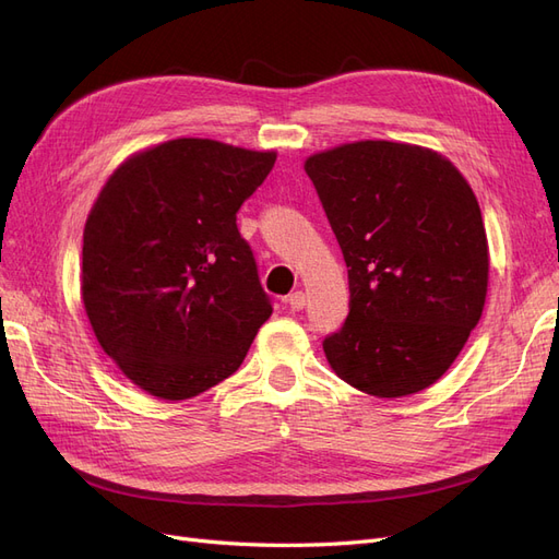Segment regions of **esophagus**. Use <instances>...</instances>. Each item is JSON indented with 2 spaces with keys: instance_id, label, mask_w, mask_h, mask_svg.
<instances>
[{
  "instance_id": "esophagus-1",
  "label": "esophagus",
  "mask_w": 559,
  "mask_h": 559,
  "mask_svg": "<svg viewBox=\"0 0 559 559\" xmlns=\"http://www.w3.org/2000/svg\"><path fill=\"white\" fill-rule=\"evenodd\" d=\"M286 302H289V308L292 310H302V308H306V294H302V292H296V294H292L289 298H286Z\"/></svg>"
}]
</instances>
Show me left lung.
<instances>
[{
  "instance_id": "obj_1",
  "label": "left lung",
  "mask_w": 559,
  "mask_h": 559,
  "mask_svg": "<svg viewBox=\"0 0 559 559\" xmlns=\"http://www.w3.org/2000/svg\"><path fill=\"white\" fill-rule=\"evenodd\" d=\"M349 277V314L324 341L335 376L380 399L441 378L485 308L478 200L425 146L366 140L306 160Z\"/></svg>"
}]
</instances>
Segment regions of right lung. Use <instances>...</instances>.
Masks as SVG:
<instances>
[{"mask_svg": "<svg viewBox=\"0 0 559 559\" xmlns=\"http://www.w3.org/2000/svg\"><path fill=\"white\" fill-rule=\"evenodd\" d=\"M275 151L181 138L109 177L83 228L81 294L97 343L151 396L207 392L273 314L238 210Z\"/></svg>", "mask_w": 559, "mask_h": 559, "instance_id": "right-lung-1", "label": "right lung"}]
</instances>
